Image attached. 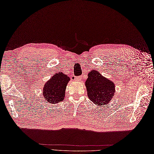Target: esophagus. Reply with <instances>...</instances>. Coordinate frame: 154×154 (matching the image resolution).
Returning a JSON list of instances; mask_svg holds the SVG:
<instances>
[{
    "mask_svg": "<svg viewBox=\"0 0 154 154\" xmlns=\"http://www.w3.org/2000/svg\"><path fill=\"white\" fill-rule=\"evenodd\" d=\"M80 79V77H76V78H75V80H77V81H79Z\"/></svg>",
    "mask_w": 154,
    "mask_h": 154,
    "instance_id": "esophagus-1",
    "label": "esophagus"
}]
</instances>
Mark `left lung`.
<instances>
[{
    "instance_id": "8db88e82",
    "label": "left lung",
    "mask_w": 154,
    "mask_h": 154,
    "mask_svg": "<svg viewBox=\"0 0 154 154\" xmlns=\"http://www.w3.org/2000/svg\"><path fill=\"white\" fill-rule=\"evenodd\" d=\"M88 76L85 85L89 99L97 106L109 103L116 93L114 82L95 70H91Z\"/></svg>"
}]
</instances>
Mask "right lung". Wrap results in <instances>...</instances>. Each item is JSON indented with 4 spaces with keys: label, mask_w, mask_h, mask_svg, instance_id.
Returning a JSON list of instances; mask_svg holds the SVG:
<instances>
[{
    "label": "right lung",
    "mask_w": 154,
    "mask_h": 154,
    "mask_svg": "<svg viewBox=\"0 0 154 154\" xmlns=\"http://www.w3.org/2000/svg\"><path fill=\"white\" fill-rule=\"evenodd\" d=\"M69 76L63 72H57L50 78L43 88L42 94L44 99L51 104H56L65 99Z\"/></svg>",
    "instance_id": "add662e5"
}]
</instances>
